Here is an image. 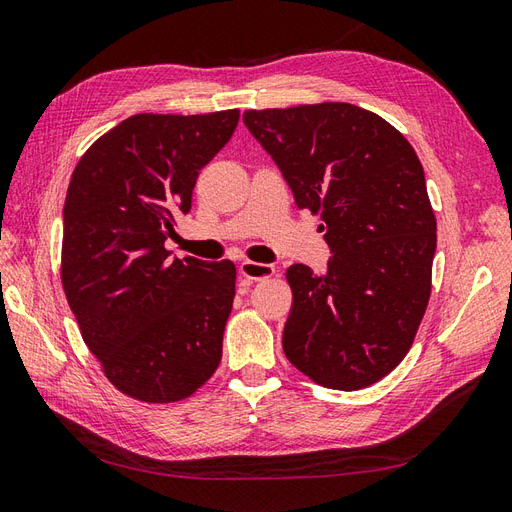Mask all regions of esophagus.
<instances>
[{"label": "esophagus", "mask_w": 512, "mask_h": 512, "mask_svg": "<svg viewBox=\"0 0 512 512\" xmlns=\"http://www.w3.org/2000/svg\"><path fill=\"white\" fill-rule=\"evenodd\" d=\"M274 272H277V268L270 266V264H257V261H248V259H244L240 264V274L246 279H251V281L268 279V277H272Z\"/></svg>", "instance_id": "obj_1"}]
</instances>
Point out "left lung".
I'll list each match as a JSON object with an SVG mask.
<instances>
[{
  "label": "left lung",
  "mask_w": 512,
  "mask_h": 512,
  "mask_svg": "<svg viewBox=\"0 0 512 512\" xmlns=\"http://www.w3.org/2000/svg\"><path fill=\"white\" fill-rule=\"evenodd\" d=\"M300 209L320 214L333 257L322 274L294 264L283 350L329 389L385 378L411 350L437 248V218L411 142L352 103L246 110Z\"/></svg>",
  "instance_id": "8db88e82"
}]
</instances>
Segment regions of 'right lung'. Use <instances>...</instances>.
Returning a JSON list of instances; mask_svg holds the SVG:
<instances>
[{
	"instance_id": "add662e5",
	"label": "right lung",
	"mask_w": 512,
	"mask_h": 512,
	"mask_svg": "<svg viewBox=\"0 0 512 512\" xmlns=\"http://www.w3.org/2000/svg\"><path fill=\"white\" fill-rule=\"evenodd\" d=\"M238 121L240 110L134 114L90 144L71 175L62 287L103 374L134 400H186L220 363L233 261L170 259L164 242Z\"/></svg>"
}]
</instances>
